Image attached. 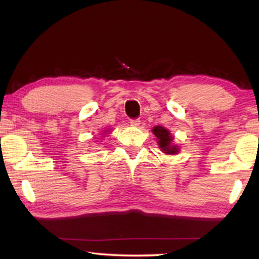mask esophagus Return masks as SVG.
<instances>
[{"label": "esophagus", "instance_id": "1", "mask_svg": "<svg viewBox=\"0 0 259 259\" xmlns=\"http://www.w3.org/2000/svg\"><path fill=\"white\" fill-rule=\"evenodd\" d=\"M140 123H142V122H140V119H133V120H130V124L133 125V126H139Z\"/></svg>", "mask_w": 259, "mask_h": 259}]
</instances>
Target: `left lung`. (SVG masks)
<instances>
[{
  "mask_svg": "<svg viewBox=\"0 0 259 259\" xmlns=\"http://www.w3.org/2000/svg\"><path fill=\"white\" fill-rule=\"evenodd\" d=\"M152 131L156 136L157 143H159V146L162 151L166 153V154H176V153H178L177 146L171 145L174 138L168 130L164 129L163 126L156 125Z\"/></svg>",
  "mask_w": 259,
  "mask_h": 259,
  "instance_id": "1",
  "label": "left lung"
}]
</instances>
